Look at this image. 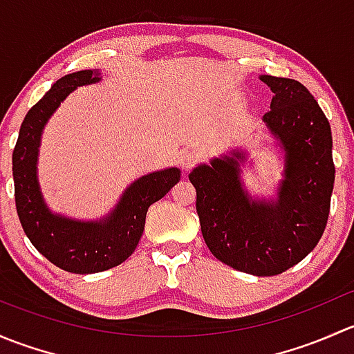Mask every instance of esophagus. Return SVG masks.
Returning a JSON list of instances; mask_svg holds the SVG:
<instances>
[{
	"label": "esophagus",
	"mask_w": 354,
	"mask_h": 354,
	"mask_svg": "<svg viewBox=\"0 0 354 354\" xmlns=\"http://www.w3.org/2000/svg\"><path fill=\"white\" fill-rule=\"evenodd\" d=\"M195 162H197V156H195L194 152L185 151V152H181L180 156H178V164H180L181 169L188 171L192 166H194Z\"/></svg>",
	"instance_id": "obj_1"
}]
</instances>
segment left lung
<instances>
[{"instance_id": "8db88e82", "label": "left lung", "mask_w": 354, "mask_h": 354, "mask_svg": "<svg viewBox=\"0 0 354 354\" xmlns=\"http://www.w3.org/2000/svg\"><path fill=\"white\" fill-rule=\"evenodd\" d=\"M274 92L262 121L283 157V180L274 197H253L245 187L248 152L198 164L190 173L197 190L202 236L217 260L252 276H277L301 262L322 238L334 188L332 133L308 88L292 78L260 75Z\"/></svg>"}]
</instances>
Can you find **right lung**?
<instances>
[{
  "mask_svg": "<svg viewBox=\"0 0 354 354\" xmlns=\"http://www.w3.org/2000/svg\"><path fill=\"white\" fill-rule=\"evenodd\" d=\"M97 82L101 71L82 70L53 84L25 116L12 159L17 212L25 234L49 262L73 274L102 272L124 262L140 241L149 207L162 198L181 176L178 167L144 174L128 185L106 216L94 221L73 219L49 209L37 176L42 131L71 92Z\"/></svg>",
  "mask_w": 354,
  "mask_h": 354,
  "instance_id": "right-lung-1",
  "label": "right lung"
}]
</instances>
